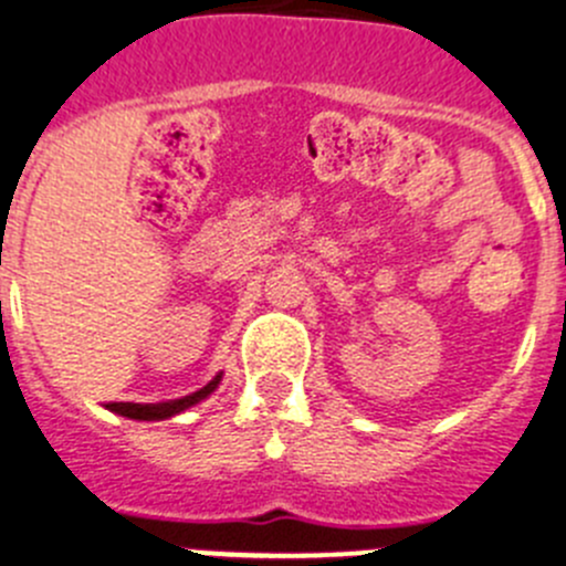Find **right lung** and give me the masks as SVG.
<instances>
[{"label":"right lung","mask_w":566,"mask_h":566,"mask_svg":"<svg viewBox=\"0 0 566 566\" xmlns=\"http://www.w3.org/2000/svg\"><path fill=\"white\" fill-rule=\"evenodd\" d=\"M220 377L223 374H218V377L211 379L209 385H203L200 390H195V394L184 396V399H172V402H158V405H134V402H114L108 405L114 413H123L128 416V419H139V421H161V419H170V416L181 413V410L192 408V405H198L200 399H206V396L211 394V390L218 388L220 385Z\"/></svg>","instance_id":"1"}]
</instances>
